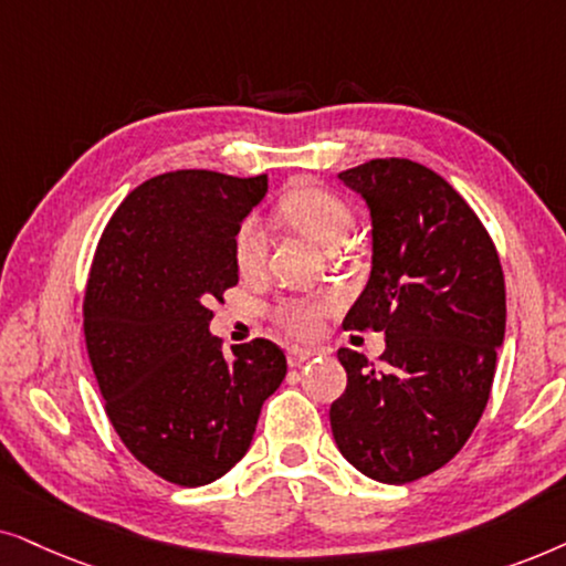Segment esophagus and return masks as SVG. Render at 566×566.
Instances as JSON below:
<instances>
[{
	"label": "esophagus",
	"instance_id": "1",
	"mask_svg": "<svg viewBox=\"0 0 566 566\" xmlns=\"http://www.w3.org/2000/svg\"><path fill=\"white\" fill-rule=\"evenodd\" d=\"M315 352H311V349H290L287 352V361H290V367H303L307 359L313 357Z\"/></svg>",
	"mask_w": 566,
	"mask_h": 566
}]
</instances>
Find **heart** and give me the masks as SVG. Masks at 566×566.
<instances>
[{"instance_id":"obj_1","label":"heart","mask_w":566,"mask_h":566,"mask_svg":"<svg viewBox=\"0 0 566 566\" xmlns=\"http://www.w3.org/2000/svg\"><path fill=\"white\" fill-rule=\"evenodd\" d=\"M279 214L303 232L315 245L334 251L349 238L352 212L336 193L321 186H297L282 196ZM266 253V235L259 220L248 217L235 232V263L243 274H253ZM331 303L326 297H284L274 307V318L292 336H313Z\"/></svg>"}]
</instances>
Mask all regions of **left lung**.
I'll return each instance as SVG.
<instances>
[{
    "instance_id": "1",
    "label": "left lung",
    "mask_w": 566,
    "mask_h": 566,
    "mask_svg": "<svg viewBox=\"0 0 566 566\" xmlns=\"http://www.w3.org/2000/svg\"><path fill=\"white\" fill-rule=\"evenodd\" d=\"M373 220V269L344 328L386 331V370L338 349L346 390L331 429L354 469L409 484L465 446L504 342V276L484 224L424 165L386 157L338 172Z\"/></svg>"
}]
</instances>
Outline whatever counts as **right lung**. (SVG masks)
Returning a JSON list of instances; mask_svg holds the SVG:
<instances>
[{"mask_svg": "<svg viewBox=\"0 0 566 566\" xmlns=\"http://www.w3.org/2000/svg\"><path fill=\"white\" fill-rule=\"evenodd\" d=\"M269 178L176 170L126 196L97 243L85 342L120 442L178 486L224 476L251 448L287 357L255 338L222 354L209 300L238 284L235 232Z\"/></svg>", "mask_w": 566, "mask_h": 566, "instance_id": "obj_1", "label": "right lung"}]
</instances>
